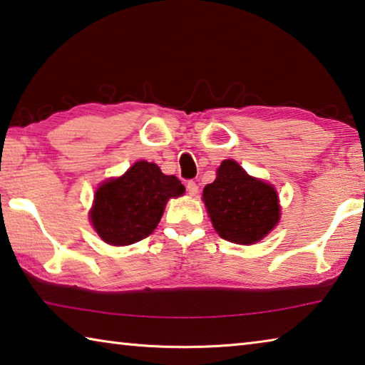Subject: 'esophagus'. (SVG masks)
<instances>
[{
	"instance_id": "34e87169",
	"label": "esophagus",
	"mask_w": 365,
	"mask_h": 365,
	"mask_svg": "<svg viewBox=\"0 0 365 365\" xmlns=\"http://www.w3.org/2000/svg\"><path fill=\"white\" fill-rule=\"evenodd\" d=\"M187 191H188V193H190L191 196H195V195L197 193V191H200V187H197L196 182L190 180V182L187 183Z\"/></svg>"
}]
</instances>
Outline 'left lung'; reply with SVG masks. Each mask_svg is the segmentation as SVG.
<instances>
[{
  "label": "left lung",
  "mask_w": 365,
  "mask_h": 365,
  "mask_svg": "<svg viewBox=\"0 0 365 365\" xmlns=\"http://www.w3.org/2000/svg\"><path fill=\"white\" fill-rule=\"evenodd\" d=\"M202 201L215 232L232 243H256L280 219L274 187L250 177L232 159L220 164L215 180L202 191Z\"/></svg>",
  "instance_id": "left-lung-1"
}]
</instances>
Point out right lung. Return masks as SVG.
Listing matches in <instances>:
<instances>
[{
    "label": "right lung",
    "instance_id": "obj_1",
    "mask_svg": "<svg viewBox=\"0 0 365 365\" xmlns=\"http://www.w3.org/2000/svg\"><path fill=\"white\" fill-rule=\"evenodd\" d=\"M183 191L175 175H164L156 164L140 160L122 177L104 182L96 190L91 224L109 245L137 243L156 228L169 197Z\"/></svg>",
    "mask_w": 365,
    "mask_h": 365
}]
</instances>
